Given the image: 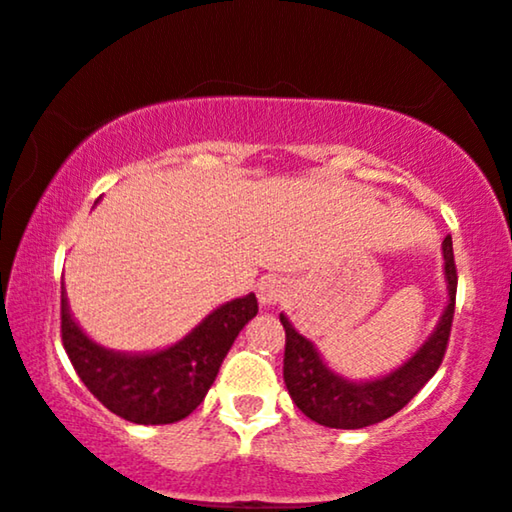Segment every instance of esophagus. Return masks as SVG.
<instances>
[{
  "instance_id": "obj_1",
  "label": "esophagus",
  "mask_w": 512,
  "mask_h": 512,
  "mask_svg": "<svg viewBox=\"0 0 512 512\" xmlns=\"http://www.w3.org/2000/svg\"><path fill=\"white\" fill-rule=\"evenodd\" d=\"M256 296L261 305H275L284 301V296H287V284L277 280V277H265L256 287Z\"/></svg>"
}]
</instances>
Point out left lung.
<instances>
[{
    "label": "left lung",
    "instance_id": "obj_1",
    "mask_svg": "<svg viewBox=\"0 0 512 512\" xmlns=\"http://www.w3.org/2000/svg\"><path fill=\"white\" fill-rule=\"evenodd\" d=\"M442 258L447 305H444L440 320H437L433 334L407 362L383 376L353 381V378L338 374L324 362L315 343L298 334L287 315H280L282 327L287 331L284 383H287L291 400L305 416L327 428L357 430L374 426V423L397 414L435 376L442 364L444 350H447L456 301V265L449 235L442 242Z\"/></svg>",
    "mask_w": 512,
    "mask_h": 512
}]
</instances>
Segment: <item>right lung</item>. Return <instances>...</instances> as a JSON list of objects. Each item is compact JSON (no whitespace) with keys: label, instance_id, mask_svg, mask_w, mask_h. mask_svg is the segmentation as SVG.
Returning a JSON list of instances; mask_svg holds the SVG:
<instances>
[{"label":"right lung","instance_id":"right-lung-1","mask_svg":"<svg viewBox=\"0 0 512 512\" xmlns=\"http://www.w3.org/2000/svg\"><path fill=\"white\" fill-rule=\"evenodd\" d=\"M256 313L254 294L232 298L211 310L181 341L150 353H122L86 336L70 313L61 284V334L72 367L112 414L138 426H164L190 416L214 386L235 338Z\"/></svg>","mask_w":512,"mask_h":512}]
</instances>
